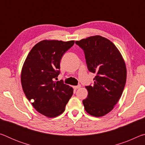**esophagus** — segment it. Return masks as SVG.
<instances>
[{"mask_svg":"<svg viewBox=\"0 0 145 145\" xmlns=\"http://www.w3.org/2000/svg\"><path fill=\"white\" fill-rule=\"evenodd\" d=\"M80 88V85H78V86H73V88L74 89H78V88Z\"/></svg>","mask_w":145,"mask_h":145,"instance_id":"34e87169","label":"esophagus"}]
</instances>
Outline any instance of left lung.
Instances as JSON below:
<instances>
[{"label":"left lung","mask_w":145,"mask_h":145,"mask_svg":"<svg viewBox=\"0 0 145 145\" xmlns=\"http://www.w3.org/2000/svg\"><path fill=\"white\" fill-rule=\"evenodd\" d=\"M75 43L84 50L88 70L96 74L93 85L86 86L88 95L82 100L84 109L91 116H104L112 111L123 91L125 63L113 43L102 36H91Z\"/></svg>","instance_id":"left-lung-1"}]
</instances>
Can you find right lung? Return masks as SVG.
<instances>
[{"label":"right lung","instance_id":"1","mask_svg":"<svg viewBox=\"0 0 145 145\" xmlns=\"http://www.w3.org/2000/svg\"><path fill=\"white\" fill-rule=\"evenodd\" d=\"M75 41L43 40L33 46L21 73L23 91L36 111L48 118L62 114L73 89L63 80L54 81L60 73L63 56Z\"/></svg>","mask_w":145,"mask_h":145}]
</instances>
